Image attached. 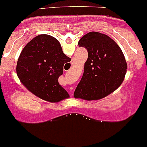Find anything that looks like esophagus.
I'll list each match as a JSON object with an SVG mask.
<instances>
[{"label":"esophagus","mask_w":147,"mask_h":147,"mask_svg":"<svg viewBox=\"0 0 147 147\" xmlns=\"http://www.w3.org/2000/svg\"><path fill=\"white\" fill-rule=\"evenodd\" d=\"M74 63H75V60L73 59V60H72V62H71V64H72V65H73Z\"/></svg>","instance_id":"obj_1"}]
</instances>
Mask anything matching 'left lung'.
Here are the masks:
<instances>
[{
	"instance_id": "left-lung-1",
	"label": "left lung",
	"mask_w": 147,
	"mask_h": 147,
	"mask_svg": "<svg viewBox=\"0 0 147 147\" xmlns=\"http://www.w3.org/2000/svg\"><path fill=\"white\" fill-rule=\"evenodd\" d=\"M78 45L86 48L88 57L74 97L92 100L114 92L122 84L127 71V64L119 45L108 36L96 31L84 35Z\"/></svg>"
}]
</instances>
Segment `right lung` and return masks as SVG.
Instances as JSON below:
<instances>
[{
  "label": "right lung",
  "instance_id": "right-lung-1",
  "mask_svg": "<svg viewBox=\"0 0 147 147\" xmlns=\"http://www.w3.org/2000/svg\"><path fill=\"white\" fill-rule=\"evenodd\" d=\"M62 51L59 41L47 34L31 39L21 51L16 73L27 90L39 98L57 102L69 97L58 78L63 73L65 63L70 61Z\"/></svg>",
  "mask_w": 147,
  "mask_h": 147
}]
</instances>
